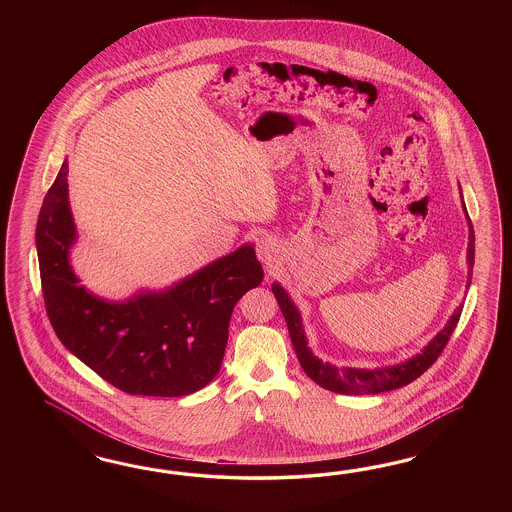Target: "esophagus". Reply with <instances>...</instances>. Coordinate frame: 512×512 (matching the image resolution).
<instances>
[{
  "mask_svg": "<svg viewBox=\"0 0 512 512\" xmlns=\"http://www.w3.org/2000/svg\"><path fill=\"white\" fill-rule=\"evenodd\" d=\"M257 257L268 266H274L278 263L279 255H281V249H279L278 240L270 234H264L259 240H257Z\"/></svg>",
  "mask_w": 512,
  "mask_h": 512,
  "instance_id": "esophagus-1",
  "label": "esophagus"
}]
</instances>
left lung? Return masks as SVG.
I'll use <instances>...</instances> for the list:
<instances>
[{
    "label": "left lung",
    "mask_w": 512,
    "mask_h": 512,
    "mask_svg": "<svg viewBox=\"0 0 512 512\" xmlns=\"http://www.w3.org/2000/svg\"><path fill=\"white\" fill-rule=\"evenodd\" d=\"M464 212L467 216L465 204ZM467 227H469V244H467V266H469L467 287H469L471 276H473V263H475V233H473V225H471L469 216H467ZM272 293L276 296L279 310L285 317V323L289 328V336L293 341L296 357L300 360V366L319 387L338 392V394H358V396L360 394H379V392H388V390L409 385L411 381H415L417 377L426 372L441 355V351L445 349L450 334L454 332V328L458 325V319H460V313H462V306L456 308V311L450 315L445 328L439 330L435 334L434 340L430 341L415 357L407 358L394 366H385V368H349V366L336 368L330 362H323L321 358H317L311 353V349L308 347V338L304 334L300 311L296 308L295 302L291 300V296L287 295V291L279 283H274Z\"/></svg>",
    "instance_id": "left-lung-1"
}]
</instances>
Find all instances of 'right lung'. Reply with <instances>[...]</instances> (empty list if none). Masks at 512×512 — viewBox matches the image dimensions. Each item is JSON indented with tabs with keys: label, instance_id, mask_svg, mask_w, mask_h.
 I'll return each mask as SVG.
<instances>
[{
	"label": "right lung",
	"instance_id": "1",
	"mask_svg": "<svg viewBox=\"0 0 512 512\" xmlns=\"http://www.w3.org/2000/svg\"><path fill=\"white\" fill-rule=\"evenodd\" d=\"M75 242L65 159L35 231L43 296L56 336L127 394L176 398L206 387L221 368L236 302L263 281L253 246L244 244L169 289L112 302L80 285L69 263Z\"/></svg>",
	"mask_w": 512,
	"mask_h": 512
}]
</instances>
